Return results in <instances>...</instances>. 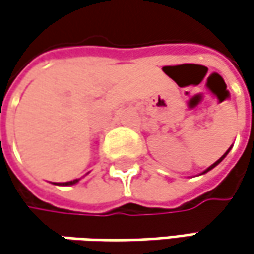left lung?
<instances>
[{
    "label": "left lung",
    "mask_w": 254,
    "mask_h": 254,
    "mask_svg": "<svg viewBox=\"0 0 254 254\" xmlns=\"http://www.w3.org/2000/svg\"><path fill=\"white\" fill-rule=\"evenodd\" d=\"M229 151H230V149H229ZM229 151H227V152H226V154H224V155H223V157L220 158V159H218V161H216V162H214V164H213V165H211V167H208V168H207V170H205V171L202 172V174H205V172H208V171H210V170H213V168H214V167H216V165H218V164H220V162H221V161H223V159H224V157H226V155H227V154H229Z\"/></svg>",
    "instance_id": "obj_1"
}]
</instances>
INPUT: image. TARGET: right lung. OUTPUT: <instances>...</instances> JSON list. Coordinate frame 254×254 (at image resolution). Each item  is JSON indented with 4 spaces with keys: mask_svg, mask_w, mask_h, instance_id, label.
<instances>
[{
    "mask_svg": "<svg viewBox=\"0 0 254 254\" xmlns=\"http://www.w3.org/2000/svg\"><path fill=\"white\" fill-rule=\"evenodd\" d=\"M79 180H73V181H67V183H62V184H59V186H73V184H76Z\"/></svg>",
    "mask_w": 254,
    "mask_h": 254,
    "instance_id": "right-lung-1",
    "label": "right lung"
}]
</instances>
